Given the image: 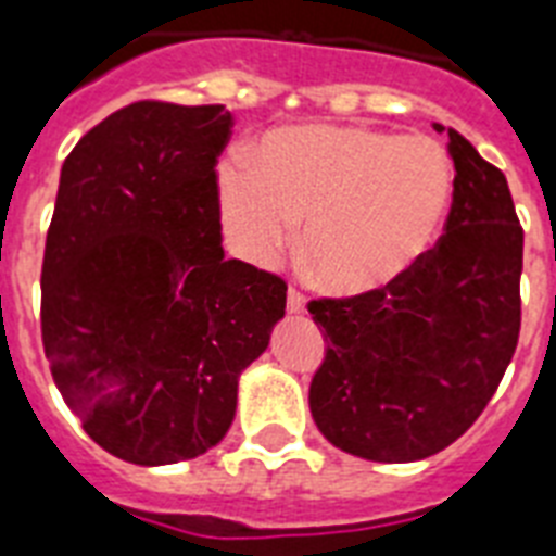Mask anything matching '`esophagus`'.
<instances>
[{
  "mask_svg": "<svg viewBox=\"0 0 556 556\" xmlns=\"http://www.w3.org/2000/svg\"><path fill=\"white\" fill-rule=\"evenodd\" d=\"M288 311H291V314H302V311H305V293L302 291H296V288H288Z\"/></svg>",
  "mask_w": 556,
  "mask_h": 556,
  "instance_id": "34e87169",
  "label": "esophagus"
}]
</instances>
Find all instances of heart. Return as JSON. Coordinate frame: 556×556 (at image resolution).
Returning <instances> with one entry per match:
<instances>
[{
	"mask_svg": "<svg viewBox=\"0 0 556 556\" xmlns=\"http://www.w3.org/2000/svg\"><path fill=\"white\" fill-rule=\"evenodd\" d=\"M216 193L242 260L277 263L305 223L302 263L317 286L349 296L388 286L426 254L448 207L451 168L431 139L302 125L265 137L256 174L225 165Z\"/></svg>",
	"mask_w": 556,
	"mask_h": 556,
	"instance_id": "1",
	"label": "heart"
}]
</instances>
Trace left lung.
<instances>
[{"label":"left lung","instance_id":"left-lung-1","mask_svg":"<svg viewBox=\"0 0 556 556\" xmlns=\"http://www.w3.org/2000/svg\"><path fill=\"white\" fill-rule=\"evenodd\" d=\"M448 153L457 176L437 245L388 286L308 302L328 342L311 417L374 463L426 459L466 434L520 340L522 225L508 182L454 128Z\"/></svg>","mask_w":556,"mask_h":556}]
</instances>
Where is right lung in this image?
Masks as SVG:
<instances>
[{
	"mask_svg": "<svg viewBox=\"0 0 556 556\" xmlns=\"http://www.w3.org/2000/svg\"><path fill=\"white\" fill-rule=\"evenodd\" d=\"M225 105L142 99L90 128L59 176L42 345L97 445L137 466L223 440L239 374L286 317V279L225 260Z\"/></svg>",
	"mask_w": 556,
	"mask_h": 556,
	"instance_id": "1",
	"label": "right lung"
}]
</instances>
